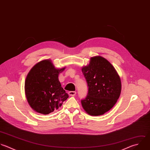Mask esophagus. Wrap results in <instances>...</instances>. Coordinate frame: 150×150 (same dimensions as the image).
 I'll use <instances>...</instances> for the list:
<instances>
[{
  "instance_id": "esophagus-1",
  "label": "esophagus",
  "mask_w": 150,
  "mask_h": 150,
  "mask_svg": "<svg viewBox=\"0 0 150 150\" xmlns=\"http://www.w3.org/2000/svg\"><path fill=\"white\" fill-rule=\"evenodd\" d=\"M76 92L75 91H69L68 92V94L69 96H75L76 95Z\"/></svg>"
}]
</instances>
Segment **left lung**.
<instances>
[{"label":"left lung","mask_w":150,"mask_h":150,"mask_svg":"<svg viewBox=\"0 0 150 150\" xmlns=\"http://www.w3.org/2000/svg\"><path fill=\"white\" fill-rule=\"evenodd\" d=\"M82 71L88 86L83 108L91 116H100L110 110L117 102L122 89L120 78L113 65L105 58L96 56Z\"/></svg>","instance_id":"left-lung-1"}]
</instances>
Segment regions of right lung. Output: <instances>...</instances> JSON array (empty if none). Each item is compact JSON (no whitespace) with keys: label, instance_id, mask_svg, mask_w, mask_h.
<instances>
[{"label":"right lung","instance_id":"add662e5","mask_svg":"<svg viewBox=\"0 0 150 150\" xmlns=\"http://www.w3.org/2000/svg\"><path fill=\"white\" fill-rule=\"evenodd\" d=\"M65 68L56 69L50 60L45 59L31 69L25 81V93L34 110L48 115L57 110L68 98L58 80L59 73Z\"/></svg>","mask_w":150,"mask_h":150}]
</instances>
